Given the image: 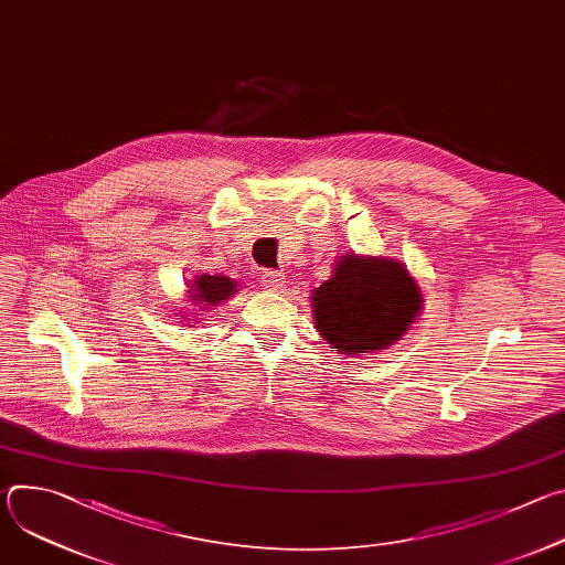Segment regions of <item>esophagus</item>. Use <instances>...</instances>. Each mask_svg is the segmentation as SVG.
I'll return each mask as SVG.
<instances>
[{
	"label": "esophagus",
	"instance_id": "1",
	"mask_svg": "<svg viewBox=\"0 0 565 565\" xmlns=\"http://www.w3.org/2000/svg\"><path fill=\"white\" fill-rule=\"evenodd\" d=\"M284 273H279V270H266L264 275H262V284L266 286V288H270V290H279L281 286H284Z\"/></svg>",
	"mask_w": 565,
	"mask_h": 565
}]
</instances>
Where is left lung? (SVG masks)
I'll use <instances>...</instances> for the list:
<instances>
[{
  "label": "left lung",
  "instance_id": "left-lung-1",
  "mask_svg": "<svg viewBox=\"0 0 565 565\" xmlns=\"http://www.w3.org/2000/svg\"><path fill=\"white\" fill-rule=\"evenodd\" d=\"M310 306L317 333L353 358L405 335L423 310V295L399 262L349 253L333 266V277L312 290Z\"/></svg>",
  "mask_w": 565,
  "mask_h": 565
}]
</instances>
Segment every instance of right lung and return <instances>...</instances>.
I'll return each mask as SVG.
<instances>
[{
	"label": "right lung",
	"instance_id": "right-lung-1",
	"mask_svg": "<svg viewBox=\"0 0 565 565\" xmlns=\"http://www.w3.org/2000/svg\"><path fill=\"white\" fill-rule=\"evenodd\" d=\"M234 292H236V281L223 275H201L190 286V299H194V303H201L205 308L221 306Z\"/></svg>",
	"mask_w": 565,
	"mask_h": 565
}]
</instances>
